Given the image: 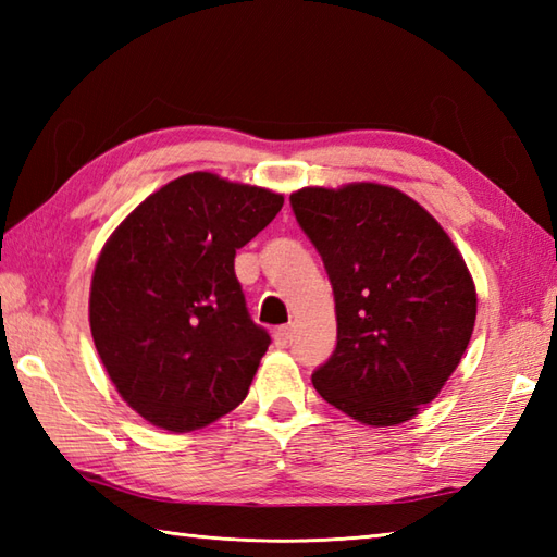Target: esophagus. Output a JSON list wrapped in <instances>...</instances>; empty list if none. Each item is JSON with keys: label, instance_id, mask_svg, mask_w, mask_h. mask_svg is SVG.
<instances>
[{"label": "esophagus", "instance_id": "obj_1", "mask_svg": "<svg viewBox=\"0 0 557 557\" xmlns=\"http://www.w3.org/2000/svg\"><path fill=\"white\" fill-rule=\"evenodd\" d=\"M289 339H292V327L289 325H282V327L275 330V345L277 347H287Z\"/></svg>", "mask_w": 557, "mask_h": 557}]
</instances>
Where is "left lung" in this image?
Masks as SVG:
<instances>
[{
    "mask_svg": "<svg viewBox=\"0 0 557 557\" xmlns=\"http://www.w3.org/2000/svg\"><path fill=\"white\" fill-rule=\"evenodd\" d=\"M335 294L337 345L311 381L366 425L417 417L441 393L476 321L465 258L429 210L383 184L289 196Z\"/></svg>",
    "mask_w": 557,
    "mask_h": 557,
    "instance_id": "left-lung-1",
    "label": "left lung"
}]
</instances>
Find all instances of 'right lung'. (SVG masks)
<instances>
[{
	"mask_svg": "<svg viewBox=\"0 0 557 557\" xmlns=\"http://www.w3.org/2000/svg\"><path fill=\"white\" fill-rule=\"evenodd\" d=\"M285 196L194 172L150 194L104 244L90 333L116 393L158 429L188 433L239 407L270 335L251 321L236 248Z\"/></svg>",
	"mask_w": 557,
	"mask_h": 557,
	"instance_id": "1",
	"label": "right lung"
}]
</instances>
